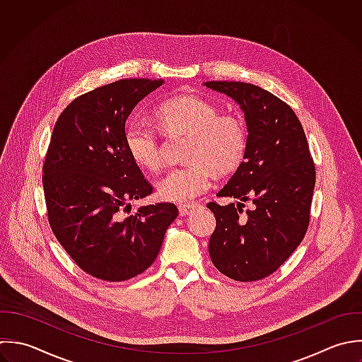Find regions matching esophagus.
Here are the masks:
<instances>
[{"label":"esophagus","instance_id":"1","mask_svg":"<svg viewBox=\"0 0 362 362\" xmlns=\"http://www.w3.org/2000/svg\"><path fill=\"white\" fill-rule=\"evenodd\" d=\"M202 204H199V203H187V204H180L179 206V214L180 216H187V214H190L193 210H196L197 207H200Z\"/></svg>","mask_w":362,"mask_h":362}]
</instances>
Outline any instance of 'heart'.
Returning a JSON list of instances; mask_svg holds the SVG:
<instances>
[{"instance_id": "heart-1", "label": "heart", "mask_w": 362, "mask_h": 362, "mask_svg": "<svg viewBox=\"0 0 362 362\" xmlns=\"http://www.w3.org/2000/svg\"><path fill=\"white\" fill-rule=\"evenodd\" d=\"M158 127L168 135H187L185 166L170 169L158 183L163 200L187 203L204 193L211 185V172H234L247 151L248 134L241 117L218 112L211 101L179 94L160 103L155 110ZM125 146L136 165L158 172L163 165V149L158 131L142 121L125 127Z\"/></svg>"}]
</instances>
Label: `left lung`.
I'll use <instances>...</instances> for the list:
<instances>
[{"label":"left lung","instance_id":"obj_1","mask_svg":"<svg viewBox=\"0 0 362 362\" xmlns=\"http://www.w3.org/2000/svg\"><path fill=\"white\" fill-rule=\"evenodd\" d=\"M244 111L248 144L244 160L217 193L237 204L207 207L216 216L209 254L226 276L259 281L274 274L299 247L309 227L316 169L295 111L272 93L243 81H207ZM256 207L243 214V202Z\"/></svg>","mask_w":362,"mask_h":362}]
</instances>
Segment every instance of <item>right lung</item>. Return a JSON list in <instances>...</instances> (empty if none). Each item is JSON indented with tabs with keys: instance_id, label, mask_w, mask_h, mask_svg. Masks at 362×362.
Masks as SVG:
<instances>
[{
	"instance_id": "obj_1",
	"label": "right lung",
	"mask_w": 362,
	"mask_h": 362,
	"mask_svg": "<svg viewBox=\"0 0 362 362\" xmlns=\"http://www.w3.org/2000/svg\"><path fill=\"white\" fill-rule=\"evenodd\" d=\"M162 84L122 78L97 87L74 98L52 132L42 176L49 224L77 267L101 281H128L148 269L179 214L173 203L129 214V202L151 194L152 185L125 146V121Z\"/></svg>"
}]
</instances>
